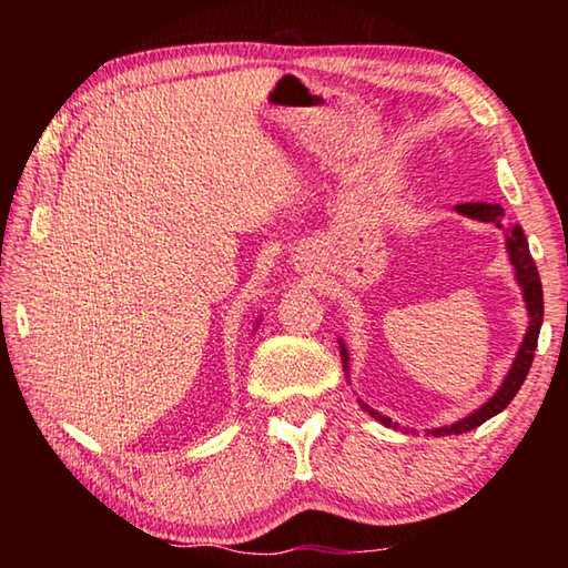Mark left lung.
<instances>
[{
    "instance_id": "1",
    "label": "left lung",
    "mask_w": 568,
    "mask_h": 568,
    "mask_svg": "<svg viewBox=\"0 0 568 568\" xmlns=\"http://www.w3.org/2000/svg\"><path fill=\"white\" fill-rule=\"evenodd\" d=\"M456 213L466 215V217H474V220H480V223H494L496 227H504L501 225V220H504V207L501 205L464 203V205H456ZM506 250H508V261H511L514 271H516V281H518V285H521V291H524L528 318H531V321H528V331L524 335L521 348H518L516 358L511 363V371L506 373L504 383H501V386H498V390L494 393V396L484 403V406L470 413V416L460 418L456 423H450V426L428 430V434H434V436H458V434H466V430L478 428L480 423H486L488 418H494L496 413H501L508 406V403L514 400L518 388L524 386V381L528 376V368H531L534 351H536V343H538V331H541V321H544L541 277H538L534 257H531V253H528V240L524 235V230L518 227V225H514L511 230H506ZM338 345H341L343 368L348 371V351H345V345L341 341H338ZM361 406H363V410H368L373 418L381 420L383 426L398 428V423H393L388 416H381L378 410H373L371 406H365L363 400H361Z\"/></svg>"
}]
</instances>
